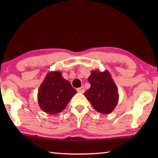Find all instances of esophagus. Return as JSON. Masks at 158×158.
I'll list each match as a JSON object with an SVG mask.
<instances>
[{"label": "esophagus", "instance_id": "1", "mask_svg": "<svg viewBox=\"0 0 158 158\" xmlns=\"http://www.w3.org/2000/svg\"><path fill=\"white\" fill-rule=\"evenodd\" d=\"M84 90H85V89H84V87H83V86H81V88H77V91L78 92V93H81V94H83V93H84Z\"/></svg>", "mask_w": 158, "mask_h": 158}]
</instances>
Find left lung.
Here are the masks:
<instances>
[{
  "label": "left lung",
  "mask_w": 158,
  "mask_h": 158,
  "mask_svg": "<svg viewBox=\"0 0 158 158\" xmlns=\"http://www.w3.org/2000/svg\"><path fill=\"white\" fill-rule=\"evenodd\" d=\"M90 88L85 93L93 107L101 114L111 113L118 100L116 86L108 71H94L88 79Z\"/></svg>",
  "instance_id": "8db88e82"
}]
</instances>
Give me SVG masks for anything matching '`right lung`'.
<instances>
[{
  "instance_id": "1",
  "label": "right lung",
  "mask_w": 158,
  "mask_h": 158,
  "mask_svg": "<svg viewBox=\"0 0 158 158\" xmlns=\"http://www.w3.org/2000/svg\"><path fill=\"white\" fill-rule=\"evenodd\" d=\"M76 93L70 82L62 77L61 73L52 72L39 89L38 102L44 112L57 114L64 109Z\"/></svg>"
}]
</instances>
